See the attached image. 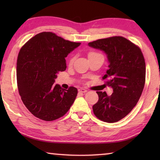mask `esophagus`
Segmentation results:
<instances>
[{"label":"esophagus","mask_w":160,"mask_h":160,"mask_svg":"<svg viewBox=\"0 0 160 160\" xmlns=\"http://www.w3.org/2000/svg\"><path fill=\"white\" fill-rule=\"evenodd\" d=\"M78 92H79L80 93H85L86 92H87V90H85V89L80 88V89H79V90H78Z\"/></svg>","instance_id":"1"}]
</instances>
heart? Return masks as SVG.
<instances>
[{"instance_id":"obj_1","label":"heart","mask_w":160,"mask_h":160,"mask_svg":"<svg viewBox=\"0 0 160 160\" xmlns=\"http://www.w3.org/2000/svg\"><path fill=\"white\" fill-rule=\"evenodd\" d=\"M102 56V55L100 53H97V52H94V51H91V52H90V53H88V58H91V57H94V56ZM72 61H73V58H72L71 59H70V63H72Z\"/></svg>"}]
</instances>
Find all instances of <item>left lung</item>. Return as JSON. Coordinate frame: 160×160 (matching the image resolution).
<instances>
[{"instance_id":"8db88e82","label":"left lung","mask_w":160,"mask_h":160,"mask_svg":"<svg viewBox=\"0 0 160 160\" xmlns=\"http://www.w3.org/2000/svg\"><path fill=\"white\" fill-rule=\"evenodd\" d=\"M107 54L109 68L103 80L113 89L108 96L97 92L99 100L93 105L94 115L107 123H114L131 112L141 96L145 82V62L140 48L123 37H112L88 44Z\"/></svg>"}]
</instances>
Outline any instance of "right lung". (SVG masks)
Masks as SVG:
<instances>
[{
    "label": "right lung",
    "mask_w": 160,
    "mask_h": 160,
    "mask_svg": "<svg viewBox=\"0 0 160 160\" xmlns=\"http://www.w3.org/2000/svg\"><path fill=\"white\" fill-rule=\"evenodd\" d=\"M80 45L44 32L21 48L17 60L18 91L25 106L34 116L54 121L66 114L73 104L77 89L70 87L64 90L53 83L58 72L66 69L65 58Z\"/></svg>",
    "instance_id": "obj_1"
}]
</instances>
